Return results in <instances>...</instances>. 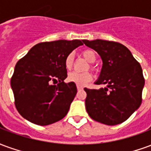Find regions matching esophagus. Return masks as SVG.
<instances>
[{"mask_svg":"<svg viewBox=\"0 0 151 151\" xmlns=\"http://www.w3.org/2000/svg\"><path fill=\"white\" fill-rule=\"evenodd\" d=\"M77 88H78V91H80V90H82V89H83V86H82L77 85Z\"/></svg>","mask_w":151,"mask_h":151,"instance_id":"1","label":"esophagus"}]
</instances>
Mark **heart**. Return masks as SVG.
Masks as SVG:
<instances>
[{
    "label": "heart",
    "mask_w": 151,
    "mask_h": 151,
    "mask_svg": "<svg viewBox=\"0 0 151 151\" xmlns=\"http://www.w3.org/2000/svg\"><path fill=\"white\" fill-rule=\"evenodd\" d=\"M82 56L85 58L89 63H94L96 60L97 56H96V52L94 50L91 49H86L82 52ZM73 55L72 53L69 54L68 56L65 57V65L67 69H72L73 65ZM90 69L94 70L95 68L94 66L91 65ZM93 76L90 72H85V73H78V72H72L68 75V80L69 82H73L77 85L79 86H84L86 83H88L92 80Z\"/></svg>",
    "instance_id": "heart-1"
}]
</instances>
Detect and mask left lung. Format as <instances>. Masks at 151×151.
<instances>
[{"label": "left lung", "mask_w": 151, "mask_h": 151, "mask_svg": "<svg viewBox=\"0 0 151 151\" xmlns=\"http://www.w3.org/2000/svg\"><path fill=\"white\" fill-rule=\"evenodd\" d=\"M83 43L101 56L103 67L97 85L107 87L84 88L86 108L95 121L116 125L125 121L142 101L145 79L139 62L126 47L117 42L83 40Z\"/></svg>", "instance_id": "1"}]
</instances>
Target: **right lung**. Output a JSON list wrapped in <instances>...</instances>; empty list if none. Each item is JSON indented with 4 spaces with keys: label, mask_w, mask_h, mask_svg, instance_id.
Listing matches in <instances>:
<instances>
[{
    "label": "right lung",
    "mask_w": 151,
    "mask_h": 151,
    "mask_svg": "<svg viewBox=\"0 0 151 151\" xmlns=\"http://www.w3.org/2000/svg\"><path fill=\"white\" fill-rule=\"evenodd\" d=\"M82 44L83 40H79L43 42L18 60L10 84L15 107L22 116L43 126L65 116L77 87L73 82H64L67 78L65 60ZM55 81L58 83L55 85Z\"/></svg>",
    "instance_id": "right-lung-1"
}]
</instances>
